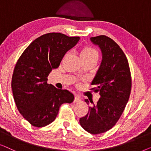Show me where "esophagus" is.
Segmentation results:
<instances>
[{
    "label": "esophagus",
    "mask_w": 151,
    "mask_h": 151,
    "mask_svg": "<svg viewBox=\"0 0 151 151\" xmlns=\"http://www.w3.org/2000/svg\"><path fill=\"white\" fill-rule=\"evenodd\" d=\"M81 101V98H80L79 96L78 95H75L74 96V102H79Z\"/></svg>",
    "instance_id": "1"
}]
</instances>
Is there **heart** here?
Returning <instances> with one entry per match:
<instances>
[{
  "label": "heart",
  "instance_id": "obj_1",
  "mask_svg": "<svg viewBox=\"0 0 151 151\" xmlns=\"http://www.w3.org/2000/svg\"><path fill=\"white\" fill-rule=\"evenodd\" d=\"M81 58H98V53L96 50L91 47H84L81 52Z\"/></svg>",
  "mask_w": 151,
  "mask_h": 151
}]
</instances>
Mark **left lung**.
Instances as JSON below:
<instances>
[{"instance_id":"obj_1","label":"left lung","mask_w":151,"mask_h":151,"mask_svg":"<svg viewBox=\"0 0 151 151\" xmlns=\"http://www.w3.org/2000/svg\"><path fill=\"white\" fill-rule=\"evenodd\" d=\"M90 40L101 48L102 61L91 83L94 88L90 90L99 92L101 97L96 104L90 101L93 105L79 122L86 131L97 134L111 129L119 119L129 99L132 80L127 58L115 41L105 35Z\"/></svg>"}]
</instances>
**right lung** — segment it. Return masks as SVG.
I'll return each mask as SVG.
<instances>
[{
	"label": "right lung",
	"mask_w": 151,
	"mask_h": 151,
	"mask_svg": "<svg viewBox=\"0 0 151 151\" xmlns=\"http://www.w3.org/2000/svg\"><path fill=\"white\" fill-rule=\"evenodd\" d=\"M79 39L61 33L45 34L32 41L18 59L12 79L14 99L20 113L33 126L52 123L61 104L74 101L71 92L48 84L47 77Z\"/></svg>",
	"instance_id": "obj_1"
}]
</instances>
